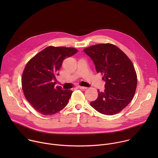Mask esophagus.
<instances>
[{
    "label": "esophagus",
    "mask_w": 158,
    "mask_h": 158,
    "mask_svg": "<svg viewBox=\"0 0 158 158\" xmlns=\"http://www.w3.org/2000/svg\"><path fill=\"white\" fill-rule=\"evenodd\" d=\"M77 87H78L79 89H87L86 87H83V86H80V85L77 86Z\"/></svg>",
    "instance_id": "esophagus-1"
}]
</instances>
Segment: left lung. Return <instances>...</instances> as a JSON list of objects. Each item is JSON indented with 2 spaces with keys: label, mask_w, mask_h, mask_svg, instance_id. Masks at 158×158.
Wrapping results in <instances>:
<instances>
[{
  "label": "left lung",
  "mask_w": 158,
  "mask_h": 158,
  "mask_svg": "<svg viewBox=\"0 0 158 158\" xmlns=\"http://www.w3.org/2000/svg\"><path fill=\"white\" fill-rule=\"evenodd\" d=\"M93 60L98 73L103 75L105 89L90 103L101 114L111 116L126 107L133 99L137 75L129 57L111 44H99L84 49Z\"/></svg>",
  "instance_id": "1"
}]
</instances>
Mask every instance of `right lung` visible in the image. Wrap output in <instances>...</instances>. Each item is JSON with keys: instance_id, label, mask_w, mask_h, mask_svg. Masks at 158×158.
I'll list each match as a JSON object with an SVG mask.
<instances>
[{"instance_id": "right-lung-1", "label": "right lung", "mask_w": 158, "mask_h": 158, "mask_svg": "<svg viewBox=\"0 0 158 158\" xmlns=\"http://www.w3.org/2000/svg\"><path fill=\"white\" fill-rule=\"evenodd\" d=\"M77 52L72 48L49 46L26 64L22 77V90L26 99L39 113L53 115L67 104L73 91L56 87V77L63 60Z\"/></svg>"}]
</instances>
